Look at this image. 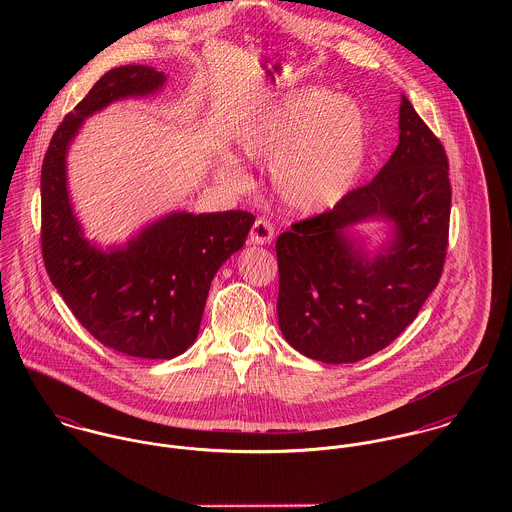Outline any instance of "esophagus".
Masks as SVG:
<instances>
[{
  "label": "esophagus",
  "mask_w": 512,
  "mask_h": 512,
  "mask_svg": "<svg viewBox=\"0 0 512 512\" xmlns=\"http://www.w3.org/2000/svg\"><path fill=\"white\" fill-rule=\"evenodd\" d=\"M274 238V224L264 217L256 219L250 230V242L252 244H270Z\"/></svg>",
  "instance_id": "1"
}]
</instances>
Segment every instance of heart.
Listing matches in <instances>:
<instances>
[{"instance_id": "1", "label": "heart", "mask_w": 512, "mask_h": 512, "mask_svg": "<svg viewBox=\"0 0 512 512\" xmlns=\"http://www.w3.org/2000/svg\"><path fill=\"white\" fill-rule=\"evenodd\" d=\"M236 144L248 159H272L270 179L299 213L333 207L365 159V118L345 94L305 90L246 122Z\"/></svg>"}]
</instances>
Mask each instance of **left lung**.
I'll return each instance as SVG.
<instances>
[{"label": "left lung", "mask_w": 512, "mask_h": 512, "mask_svg": "<svg viewBox=\"0 0 512 512\" xmlns=\"http://www.w3.org/2000/svg\"><path fill=\"white\" fill-rule=\"evenodd\" d=\"M398 126V147L370 183L278 236L280 329L309 359L341 365L382 351L439 284L449 238V161L404 94ZM365 218L395 222L393 244L376 259L344 234Z\"/></svg>", "instance_id": "1"}]
</instances>
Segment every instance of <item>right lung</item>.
<instances>
[{
    "instance_id": "right-lung-1",
    "label": "right lung",
    "mask_w": 512,
    "mask_h": 512,
    "mask_svg": "<svg viewBox=\"0 0 512 512\" xmlns=\"http://www.w3.org/2000/svg\"><path fill=\"white\" fill-rule=\"evenodd\" d=\"M163 82L144 65L108 71L59 124L41 167V250L53 286L96 341L138 359H173L193 345L215 274L254 224L246 211L175 213L110 252L82 238L67 193V147L86 116Z\"/></svg>"
}]
</instances>
